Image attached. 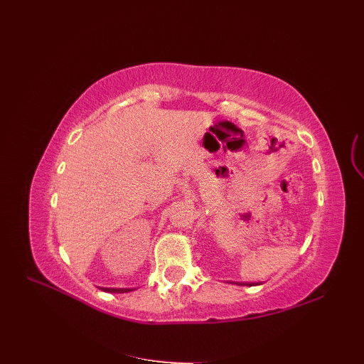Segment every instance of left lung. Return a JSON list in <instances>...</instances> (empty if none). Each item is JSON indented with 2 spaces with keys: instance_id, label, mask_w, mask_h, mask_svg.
I'll list each match as a JSON object with an SVG mask.
<instances>
[{
  "instance_id": "obj_1",
  "label": "left lung",
  "mask_w": 364,
  "mask_h": 364,
  "mask_svg": "<svg viewBox=\"0 0 364 364\" xmlns=\"http://www.w3.org/2000/svg\"><path fill=\"white\" fill-rule=\"evenodd\" d=\"M238 285H249V287H252L253 284H238Z\"/></svg>"
}]
</instances>
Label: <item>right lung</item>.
<instances>
[{
  "mask_svg": "<svg viewBox=\"0 0 364 364\" xmlns=\"http://www.w3.org/2000/svg\"><path fill=\"white\" fill-rule=\"evenodd\" d=\"M103 291H107V292H124V291H129V288H100Z\"/></svg>",
  "mask_w": 364,
  "mask_h": 364,
  "instance_id": "1",
  "label": "right lung"
}]
</instances>
